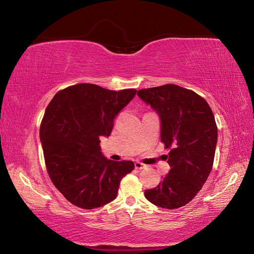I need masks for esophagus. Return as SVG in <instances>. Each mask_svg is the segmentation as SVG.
Listing matches in <instances>:
<instances>
[{"instance_id":"obj_1","label":"esophagus","mask_w":254,"mask_h":254,"mask_svg":"<svg viewBox=\"0 0 254 254\" xmlns=\"http://www.w3.org/2000/svg\"><path fill=\"white\" fill-rule=\"evenodd\" d=\"M134 167H135V169L141 170V169H144L146 166H145V165L142 164V163H139V161H136V163L134 164Z\"/></svg>"}]
</instances>
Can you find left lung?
Here are the masks:
<instances>
[{
  "mask_svg": "<svg viewBox=\"0 0 254 254\" xmlns=\"http://www.w3.org/2000/svg\"><path fill=\"white\" fill-rule=\"evenodd\" d=\"M137 96L160 118V138L170 170L159 185L144 193L150 203L166 209L185 206L201 190L212 171L217 144L213 111L194 91L168 84L141 89Z\"/></svg>",
  "mask_w": 254,
  "mask_h": 254,
  "instance_id": "left-lung-1",
  "label": "left lung"
}]
</instances>
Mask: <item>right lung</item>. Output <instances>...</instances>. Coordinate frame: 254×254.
<instances>
[{"instance_id": "obj_1", "label": "right lung", "mask_w": 254, "mask_h": 254, "mask_svg": "<svg viewBox=\"0 0 254 254\" xmlns=\"http://www.w3.org/2000/svg\"><path fill=\"white\" fill-rule=\"evenodd\" d=\"M135 94L77 84L59 91L48 105L40 126L47 170L75 206L93 209L113 201L121 179L134 169L131 160L107 159L99 137L110 135L113 119Z\"/></svg>"}]
</instances>
